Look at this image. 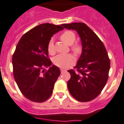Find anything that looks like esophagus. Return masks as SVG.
<instances>
[{
	"mask_svg": "<svg viewBox=\"0 0 124 124\" xmlns=\"http://www.w3.org/2000/svg\"><path fill=\"white\" fill-rule=\"evenodd\" d=\"M65 71V70H64V69H61V73H63V71Z\"/></svg>",
	"mask_w": 124,
	"mask_h": 124,
	"instance_id": "esophagus-1",
	"label": "esophagus"
}]
</instances>
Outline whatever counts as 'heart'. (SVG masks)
Instances as JSON below:
<instances>
[{"label":"heart","instance_id":"b5f03b06","mask_svg":"<svg viewBox=\"0 0 124 124\" xmlns=\"http://www.w3.org/2000/svg\"><path fill=\"white\" fill-rule=\"evenodd\" d=\"M60 39L63 42L70 46V49L76 55H79L82 52V46L79 43L75 42L76 35L71 31H65L61 35ZM48 51L51 55L55 54L54 42L50 40L47 46ZM75 62V57L73 54H69L65 55H59L53 59V63L57 67L61 68H67L73 64Z\"/></svg>","mask_w":124,"mask_h":124}]
</instances>
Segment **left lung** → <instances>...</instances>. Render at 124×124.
<instances>
[{
	"mask_svg": "<svg viewBox=\"0 0 124 124\" xmlns=\"http://www.w3.org/2000/svg\"><path fill=\"white\" fill-rule=\"evenodd\" d=\"M62 25L77 31L83 46L76 65L74 69L68 70L71 75L67 83L69 91L78 101H91L101 93L108 79V54L101 40L85 24L74 23Z\"/></svg>",
	"mask_w": 124,
	"mask_h": 124,
	"instance_id": "1",
	"label": "left lung"
}]
</instances>
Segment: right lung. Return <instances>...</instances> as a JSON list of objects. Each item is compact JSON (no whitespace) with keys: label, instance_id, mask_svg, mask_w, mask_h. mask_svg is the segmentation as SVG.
Segmentation results:
<instances>
[{"label":"right lung","instance_id":"right-lung-1","mask_svg":"<svg viewBox=\"0 0 124 124\" xmlns=\"http://www.w3.org/2000/svg\"><path fill=\"white\" fill-rule=\"evenodd\" d=\"M61 25L45 23L23 35L13 55V75L23 95L34 102H43L53 93L54 83L61 74L48 57V43L53 34L63 29Z\"/></svg>","mask_w":124,"mask_h":124}]
</instances>
